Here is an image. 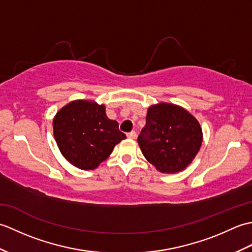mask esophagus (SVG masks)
<instances>
[{
  "label": "esophagus",
  "mask_w": 252,
  "mask_h": 252,
  "mask_svg": "<svg viewBox=\"0 0 252 252\" xmlns=\"http://www.w3.org/2000/svg\"><path fill=\"white\" fill-rule=\"evenodd\" d=\"M126 136L129 137V138H131V140H135V138H136V132L135 131H131V132L127 133Z\"/></svg>",
  "instance_id": "34e87169"
}]
</instances>
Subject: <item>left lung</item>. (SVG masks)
<instances>
[{"label": "left lung", "instance_id": "obj_1", "mask_svg": "<svg viewBox=\"0 0 252 252\" xmlns=\"http://www.w3.org/2000/svg\"><path fill=\"white\" fill-rule=\"evenodd\" d=\"M144 157L162 173L184 170L202 143L199 122L183 107L160 103L147 110L146 125L137 137Z\"/></svg>", "mask_w": 252, "mask_h": 252}]
</instances>
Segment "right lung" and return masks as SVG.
Returning <instances> with one entry per match:
<instances>
[{
	"instance_id": "right-lung-1",
	"label": "right lung",
	"mask_w": 252,
	"mask_h": 252,
	"mask_svg": "<svg viewBox=\"0 0 252 252\" xmlns=\"http://www.w3.org/2000/svg\"><path fill=\"white\" fill-rule=\"evenodd\" d=\"M105 105L78 99L63 106L53 120L54 137L62 155L81 170H93L126 137L119 125L106 116Z\"/></svg>"
}]
</instances>
